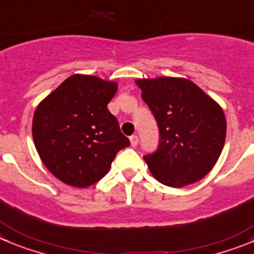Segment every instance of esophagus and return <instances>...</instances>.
Here are the masks:
<instances>
[{"instance_id": "obj_1", "label": "esophagus", "mask_w": 254, "mask_h": 254, "mask_svg": "<svg viewBox=\"0 0 254 254\" xmlns=\"http://www.w3.org/2000/svg\"><path fill=\"white\" fill-rule=\"evenodd\" d=\"M130 143H131V146L138 145V143H139L138 135H131V136H130Z\"/></svg>"}]
</instances>
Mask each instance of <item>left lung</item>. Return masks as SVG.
<instances>
[{
  "label": "left lung",
  "mask_w": 254,
  "mask_h": 254,
  "mask_svg": "<svg viewBox=\"0 0 254 254\" xmlns=\"http://www.w3.org/2000/svg\"><path fill=\"white\" fill-rule=\"evenodd\" d=\"M136 85L159 129L158 149L144 155L153 177L173 188L200 181L214 167L226 140L222 108L190 80L139 79Z\"/></svg>",
  "instance_id": "8db88e82"
}]
</instances>
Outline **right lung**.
<instances>
[{
    "mask_svg": "<svg viewBox=\"0 0 254 254\" xmlns=\"http://www.w3.org/2000/svg\"><path fill=\"white\" fill-rule=\"evenodd\" d=\"M118 84L72 75L37 106L36 150L47 169L68 186L86 188L108 174L118 151L130 145L108 104Z\"/></svg>",
    "mask_w": 254,
    "mask_h": 254,
    "instance_id": "obj_1",
    "label": "right lung"
}]
</instances>
